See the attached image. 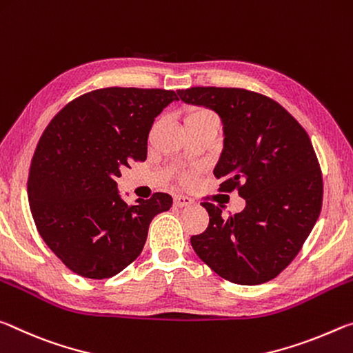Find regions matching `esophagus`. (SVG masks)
Instances as JSON below:
<instances>
[{
  "label": "esophagus",
  "mask_w": 353,
  "mask_h": 353,
  "mask_svg": "<svg viewBox=\"0 0 353 353\" xmlns=\"http://www.w3.org/2000/svg\"><path fill=\"white\" fill-rule=\"evenodd\" d=\"M173 205L176 208H186L189 205H192V200L189 197H184V195H176V197L173 199Z\"/></svg>",
  "instance_id": "esophagus-1"
}]
</instances>
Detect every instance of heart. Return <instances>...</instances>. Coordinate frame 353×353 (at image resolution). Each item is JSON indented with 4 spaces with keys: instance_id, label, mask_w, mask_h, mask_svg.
Masks as SVG:
<instances>
[{
    "instance_id": "heart-1",
    "label": "heart",
    "mask_w": 353,
    "mask_h": 353,
    "mask_svg": "<svg viewBox=\"0 0 353 353\" xmlns=\"http://www.w3.org/2000/svg\"><path fill=\"white\" fill-rule=\"evenodd\" d=\"M186 120H217L216 115L206 111V109H194V111H190L188 114Z\"/></svg>"
}]
</instances>
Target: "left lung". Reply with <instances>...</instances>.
I'll return each instance as SVG.
<instances>
[{
    "instance_id": "1",
    "label": "left lung",
    "mask_w": 353,
    "mask_h": 353,
    "mask_svg": "<svg viewBox=\"0 0 353 353\" xmlns=\"http://www.w3.org/2000/svg\"><path fill=\"white\" fill-rule=\"evenodd\" d=\"M181 101L212 109L223 125L214 167L221 189L238 190L245 208L222 217L203 201L210 225L190 244L199 258L236 285L275 279L297 256L322 208V173L314 148L292 115L256 92L234 88L178 90Z\"/></svg>"
}]
</instances>
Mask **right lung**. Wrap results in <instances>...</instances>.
I'll return each instance as SVG.
<instances>
[{"label":"right lung","instance_id":"1","mask_svg":"<svg viewBox=\"0 0 353 353\" xmlns=\"http://www.w3.org/2000/svg\"><path fill=\"white\" fill-rule=\"evenodd\" d=\"M178 100L173 90L106 88L84 94L54 115L32 156L28 200L51 252L85 279H109L145 245L153 217L170 210L169 194L126 205L120 170L147 159L154 119Z\"/></svg>","mask_w":353,"mask_h":353}]
</instances>
